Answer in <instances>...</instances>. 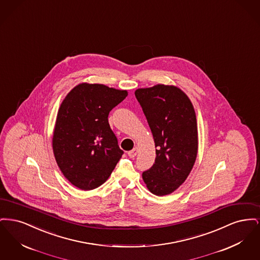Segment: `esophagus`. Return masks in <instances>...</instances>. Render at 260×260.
Returning <instances> with one entry per match:
<instances>
[{
  "label": "esophagus",
  "mask_w": 260,
  "mask_h": 260,
  "mask_svg": "<svg viewBox=\"0 0 260 260\" xmlns=\"http://www.w3.org/2000/svg\"><path fill=\"white\" fill-rule=\"evenodd\" d=\"M137 153H138V148H134L133 150H131V151H128L127 152V155L131 157V158H135L136 155H137Z\"/></svg>",
  "instance_id": "1"
}]
</instances>
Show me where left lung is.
I'll use <instances>...</instances> for the list:
<instances>
[{"label":"left lung","mask_w":260,"mask_h":260,"mask_svg":"<svg viewBox=\"0 0 260 260\" xmlns=\"http://www.w3.org/2000/svg\"><path fill=\"white\" fill-rule=\"evenodd\" d=\"M135 94L157 148L155 162L142 173V178L154 195H169L185 181L197 158L198 128L193 104L174 86L138 88Z\"/></svg>","instance_id":"8db88e82"}]
</instances>
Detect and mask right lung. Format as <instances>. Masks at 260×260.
Returning <instances> with one entry per match:
<instances>
[{
  "mask_svg": "<svg viewBox=\"0 0 260 260\" xmlns=\"http://www.w3.org/2000/svg\"><path fill=\"white\" fill-rule=\"evenodd\" d=\"M126 96V90L83 83L62 101L52 149L63 175L77 188L87 191L103 184L124 154L108 115Z\"/></svg>",
  "mask_w": 260,
  "mask_h": 260,
  "instance_id": "obj_1",
  "label": "right lung"
}]
</instances>
